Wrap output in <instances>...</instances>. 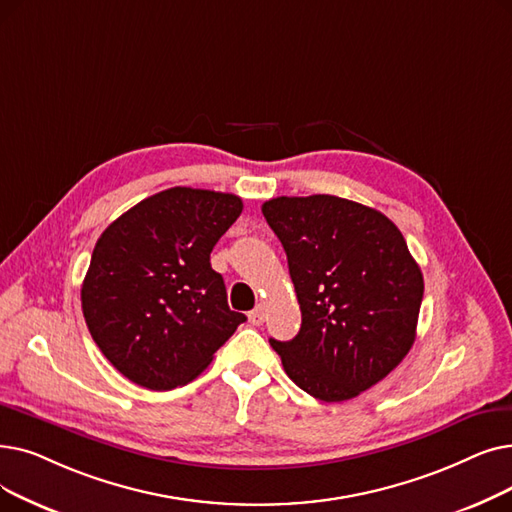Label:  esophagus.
Listing matches in <instances>:
<instances>
[{"mask_svg": "<svg viewBox=\"0 0 512 512\" xmlns=\"http://www.w3.org/2000/svg\"><path fill=\"white\" fill-rule=\"evenodd\" d=\"M249 320L253 326H261L265 322V309L259 305L253 311H249Z\"/></svg>", "mask_w": 512, "mask_h": 512, "instance_id": "34e87169", "label": "esophagus"}]
</instances>
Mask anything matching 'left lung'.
<instances>
[{
  "label": "left lung",
  "mask_w": 512,
  "mask_h": 512,
  "mask_svg": "<svg viewBox=\"0 0 512 512\" xmlns=\"http://www.w3.org/2000/svg\"><path fill=\"white\" fill-rule=\"evenodd\" d=\"M263 217L282 242L301 307L291 341L270 339L284 372L320 402H347L402 362L425 282L397 226L347 198L278 196Z\"/></svg>",
  "instance_id": "left-lung-1"
}]
</instances>
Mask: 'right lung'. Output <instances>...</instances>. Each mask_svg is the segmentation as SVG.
Returning a JSON list of instances; mask_svg holds the SVG:
<instances>
[{
  "label": "right lung",
  "instance_id": "add662e5",
  "mask_svg": "<svg viewBox=\"0 0 512 512\" xmlns=\"http://www.w3.org/2000/svg\"><path fill=\"white\" fill-rule=\"evenodd\" d=\"M242 213L236 194L175 186L152 194L98 238L81 286L92 339L131 383L169 391L196 379L242 324L211 268Z\"/></svg>",
  "mask_w": 512,
  "mask_h": 512
}]
</instances>
